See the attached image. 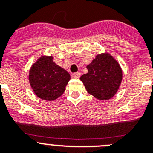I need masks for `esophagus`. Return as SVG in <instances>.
I'll use <instances>...</instances> for the list:
<instances>
[{"mask_svg":"<svg viewBox=\"0 0 153 153\" xmlns=\"http://www.w3.org/2000/svg\"><path fill=\"white\" fill-rule=\"evenodd\" d=\"M81 74L79 72H76V73H74V74H73V76H74V78H79V76H80Z\"/></svg>","mask_w":153,"mask_h":153,"instance_id":"1","label":"esophagus"}]
</instances>
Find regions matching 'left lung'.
I'll list each match as a JSON object with an SVG mask.
<instances>
[{
	"instance_id": "8db88e82",
	"label": "left lung",
	"mask_w": 153,
	"mask_h": 153,
	"mask_svg": "<svg viewBox=\"0 0 153 153\" xmlns=\"http://www.w3.org/2000/svg\"><path fill=\"white\" fill-rule=\"evenodd\" d=\"M88 73L80 76L86 90L98 100H106L116 94L122 81L120 66L108 53L97 55L86 67Z\"/></svg>"
}]
</instances>
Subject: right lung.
Returning a JSON list of instances; mask_svg holds the SVG:
<instances>
[{
    "mask_svg": "<svg viewBox=\"0 0 153 153\" xmlns=\"http://www.w3.org/2000/svg\"><path fill=\"white\" fill-rule=\"evenodd\" d=\"M70 79L67 70L53 62L52 56H42L32 66L29 80L35 94L44 100L58 98Z\"/></svg>",
    "mask_w": 153,
    "mask_h": 153,
    "instance_id": "obj_1",
    "label": "right lung"
}]
</instances>
